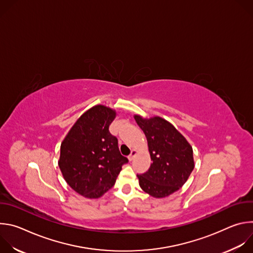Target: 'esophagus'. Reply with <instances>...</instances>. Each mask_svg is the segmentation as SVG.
<instances>
[{
    "instance_id": "obj_1",
    "label": "esophagus",
    "mask_w": 253,
    "mask_h": 253,
    "mask_svg": "<svg viewBox=\"0 0 253 253\" xmlns=\"http://www.w3.org/2000/svg\"><path fill=\"white\" fill-rule=\"evenodd\" d=\"M137 153H138V151H137V150H135V149H133V150H132V151H131V153H130V155H129V156H128V158H129V160H130V161H132V160H133V159H134V157H135V156H136V154H137Z\"/></svg>"
}]
</instances>
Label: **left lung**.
<instances>
[{
	"label": "left lung",
	"mask_w": 253,
	"mask_h": 253,
	"mask_svg": "<svg viewBox=\"0 0 253 253\" xmlns=\"http://www.w3.org/2000/svg\"><path fill=\"white\" fill-rule=\"evenodd\" d=\"M134 118L147 138L152 160L148 171L137 175L139 185L152 197H167L184 185L194 169L192 147L167 120L159 116Z\"/></svg>",
	"instance_id": "left-lung-1"
}]
</instances>
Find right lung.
I'll use <instances>...</instances> for the list:
<instances>
[{"label": "right lung", "mask_w": 253, "mask_h": 253, "mask_svg": "<svg viewBox=\"0 0 253 253\" xmlns=\"http://www.w3.org/2000/svg\"><path fill=\"white\" fill-rule=\"evenodd\" d=\"M115 117V110L96 105L80 116L61 144L58 164L65 181L86 198H100L111 189L128 162L109 132Z\"/></svg>", "instance_id": "add662e5"}]
</instances>
